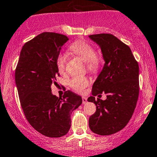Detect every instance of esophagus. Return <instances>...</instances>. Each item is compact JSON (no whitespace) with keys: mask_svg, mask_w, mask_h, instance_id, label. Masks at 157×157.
Instances as JSON below:
<instances>
[{"mask_svg":"<svg viewBox=\"0 0 157 157\" xmlns=\"http://www.w3.org/2000/svg\"><path fill=\"white\" fill-rule=\"evenodd\" d=\"M82 100H83V105H85V104L87 103V98H86V97H83V98H82Z\"/></svg>","mask_w":157,"mask_h":157,"instance_id":"esophagus-1","label":"esophagus"}]
</instances>
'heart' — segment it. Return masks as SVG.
<instances>
[{"label": "heart", "mask_w": 157, "mask_h": 157, "mask_svg": "<svg viewBox=\"0 0 157 157\" xmlns=\"http://www.w3.org/2000/svg\"><path fill=\"white\" fill-rule=\"evenodd\" d=\"M71 50L86 62V69L91 73H97L101 67V59L96 55L95 47L86 41H77L71 46ZM67 55L60 53L57 56L56 66L60 72L65 71ZM69 86L77 92H82L89 85L90 80L83 76H74L67 81Z\"/></svg>", "instance_id": "b5f03b06"}]
</instances>
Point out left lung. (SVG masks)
<instances>
[{
  "label": "left lung",
  "instance_id": "8db88e82",
  "mask_svg": "<svg viewBox=\"0 0 157 157\" xmlns=\"http://www.w3.org/2000/svg\"><path fill=\"white\" fill-rule=\"evenodd\" d=\"M99 45L105 63L87 101L96 105L89 120L95 134L109 135L123 129L132 116L139 95V67L128 45L111 34L89 36ZM102 92L106 100H95Z\"/></svg>",
  "mask_w": 157,
  "mask_h": 157
}]
</instances>
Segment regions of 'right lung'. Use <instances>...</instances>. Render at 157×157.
<instances>
[{"instance_id":"add662e5","label":"right lung","mask_w":157,"mask_h":157,"mask_svg":"<svg viewBox=\"0 0 157 157\" xmlns=\"http://www.w3.org/2000/svg\"><path fill=\"white\" fill-rule=\"evenodd\" d=\"M68 37L44 32L24 44L15 71L22 108L31 126L49 138L66 135L71 124V114L82 104V98L70 90L62 97L53 95L59 70L57 56Z\"/></svg>"}]
</instances>
